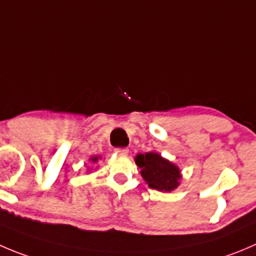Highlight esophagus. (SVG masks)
I'll return each instance as SVG.
<instances>
[{"label": "esophagus", "instance_id": "1", "mask_svg": "<svg viewBox=\"0 0 256 256\" xmlns=\"http://www.w3.org/2000/svg\"><path fill=\"white\" fill-rule=\"evenodd\" d=\"M115 152L118 154V155H128V148H116Z\"/></svg>", "mask_w": 256, "mask_h": 256}]
</instances>
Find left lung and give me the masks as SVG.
Returning a JSON list of instances; mask_svg holds the SVG:
<instances>
[{"instance_id":"1","label":"left lung","mask_w":256,"mask_h":256,"mask_svg":"<svg viewBox=\"0 0 256 256\" xmlns=\"http://www.w3.org/2000/svg\"><path fill=\"white\" fill-rule=\"evenodd\" d=\"M135 162L141 168V176L148 188L158 191H172L180 185V168L158 152L138 154Z\"/></svg>"}]
</instances>
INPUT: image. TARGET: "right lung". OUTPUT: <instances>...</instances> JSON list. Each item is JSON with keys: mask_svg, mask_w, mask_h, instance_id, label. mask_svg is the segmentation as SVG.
I'll return each mask as SVG.
<instances>
[{"mask_svg": "<svg viewBox=\"0 0 256 256\" xmlns=\"http://www.w3.org/2000/svg\"><path fill=\"white\" fill-rule=\"evenodd\" d=\"M90 160H91V162H98V156H92V158H91Z\"/></svg>", "mask_w": 256, "mask_h": 256, "instance_id": "right-lung-1", "label": "right lung"}]
</instances>
